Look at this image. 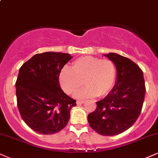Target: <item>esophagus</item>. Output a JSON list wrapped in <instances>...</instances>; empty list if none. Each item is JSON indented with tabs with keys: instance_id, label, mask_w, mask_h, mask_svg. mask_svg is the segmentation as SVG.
I'll return each mask as SVG.
<instances>
[{
	"instance_id": "1",
	"label": "esophagus",
	"mask_w": 158,
	"mask_h": 158,
	"mask_svg": "<svg viewBox=\"0 0 158 158\" xmlns=\"http://www.w3.org/2000/svg\"><path fill=\"white\" fill-rule=\"evenodd\" d=\"M83 103H84V102H83V101H77V105H81V104H82Z\"/></svg>"
}]
</instances>
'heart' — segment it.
I'll return each mask as SVG.
<instances>
[{
  "instance_id": "heart-1",
  "label": "heart",
  "mask_w": 158,
  "mask_h": 158,
  "mask_svg": "<svg viewBox=\"0 0 158 158\" xmlns=\"http://www.w3.org/2000/svg\"><path fill=\"white\" fill-rule=\"evenodd\" d=\"M116 77V66L111 60L86 56L77 59L72 68H62L59 80L62 90L68 95L75 94L84 82L86 87L76 96L86 98L107 96L115 86Z\"/></svg>"
}]
</instances>
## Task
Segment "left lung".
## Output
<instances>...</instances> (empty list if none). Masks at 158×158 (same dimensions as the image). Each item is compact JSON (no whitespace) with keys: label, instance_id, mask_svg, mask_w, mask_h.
I'll use <instances>...</instances> for the list:
<instances>
[{"label":"left lung","instance_id":"8db88e82","mask_svg":"<svg viewBox=\"0 0 158 158\" xmlns=\"http://www.w3.org/2000/svg\"><path fill=\"white\" fill-rule=\"evenodd\" d=\"M104 55L116 66V84L105 98L96 102V109L87 120L95 132L113 136L135 123L143 107L146 86L143 71L136 63L115 53Z\"/></svg>","mask_w":158,"mask_h":158}]
</instances>
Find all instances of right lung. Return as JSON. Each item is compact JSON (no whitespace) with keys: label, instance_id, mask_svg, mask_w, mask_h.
<instances>
[{"label":"right lung","instance_id":"1","mask_svg":"<svg viewBox=\"0 0 158 158\" xmlns=\"http://www.w3.org/2000/svg\"><path fill=\"white\" fill-rule=\"evenodd\" d=\"M72 58L69 54L45 52L35 54L19 70L17 104L24 122L38 133L51 135L64 129L76 102L59 84V75Z\"/></svg>","mask_w":158,"mask_h":158}]
</instances>
